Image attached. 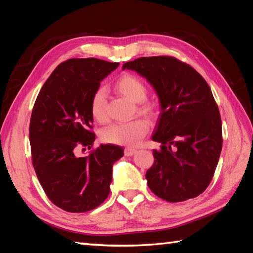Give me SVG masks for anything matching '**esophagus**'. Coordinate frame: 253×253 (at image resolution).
<instances>
[{"label":"esophagus","mask_w":253,"mask_h":253,"mask_svg":"<svg viewBox=\"0 0 253 253\" xmlns=\"http://www.w3.org/2000/svg\"><path fill=\"white\" fill-rule=\"evenodd\" d=\"M137 152L136 149L133 148H125V155H127V157H131V155H133Z\"/></svg>","instance_id":"esophagus-1"}]
</instances>
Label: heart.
Returning a JSON list of instances; mask_svg holds the SVG:
<instances>
[{"label":"heart","mask_w":253,"mask_h":253,"mask_svg":"<svg viewBox=\"0 0 253 253\" xmlns=\"http://www.w3.org/2000/svg\"><path fill=\"white\" fill-rule=\"evenodd\" d=\"M115 88L123 96L132 103H140L138 111L147 115L154 114V106L142 103L147 99L148 89L140 79L131 74H125L116 80ZM90 111L93 120L98 123L106 121V91L103 87L94 90L90 99ZM149 131V123L143 118H135L128 123L113 124L102 129L100 137L105 143L136 146Z\"/></svg>","instance_id":"b5f03b06"}]
</instances>
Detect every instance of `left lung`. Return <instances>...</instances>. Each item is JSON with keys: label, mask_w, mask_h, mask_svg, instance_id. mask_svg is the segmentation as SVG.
<instances>
[{"label": "left lung", "mask_w": 253, "mask_h": 253, "mask_svg": "<svg viewBox=\"0 0 253 253\" xmlns=\"http://www.w3.org/2000/svg\"><path fill=\"white\" fill-rule=\"evenodd\" d=\"M123 69L152 85L161 113L152 140L154 164L146 178L155 195L169 202L196 198L211 182L222 151V121L212 91L191 66L170 56L140 57Z\"/></svg>", "instance_id": "1"}]
</instances>
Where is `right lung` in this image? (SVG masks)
I'll return each mask as SVG.
<instances>
[{
  "label": "right lung",
  "instance_id": "obj_1",
  "mask_svg": "<svg viewBox=\"0 0 253 253\" xmlns=\"http://www.w3.org/2000/svg\"><path fill=\"white\" fill-rule=\"evenodd\" d=\"M117 67L98 58H72L54 69L37 96L29 127L32 165L46 196L64 211H91L110 193L113 165L124 149L100 144L80 158L77 147L93 144L91 95Z\"/></svg>",
  "mask_w": 253,
  "mask_h": 253
}]
</instances>
